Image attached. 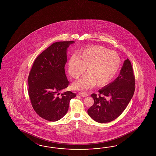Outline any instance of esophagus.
I'll return each instance as SVG.
<instances>
[{
	"label": "esophagus",
	"mask_w": 156,
	"mask_h": 156,
	"mask_svg": "<svg viewBox=\"0 0 156 156\" xmlns=\"http://www.w3.org/2000/svg\"><path fill=\"white\" fill-rule=\"evenodd\" d=\"M79 95L80 96H82V97H87L89 96V95L86 93H83V92H81V93H79Z\"/></svg>",
	"instance_id": "34e87169"
}]
</instances>
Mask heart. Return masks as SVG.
I'll use <instances>...</instances> for the list:
<instances>
[{"label": "heart", "mask_w": 156, "mask_h": 156, "mask_svg": "<svg viewBox=\"0 0 156 156\" xmlns=\"http://www.w3.org/2000/svg\"><path fill=\"white\" fill-rule=\"evenodd\" d=\"M118 54L99 46L87 47L77 57H71L67 63L68 71L74 79H78L85 72V76L73 83V89L86 90L97 85H107L116 75L120 66Z\"/></svg>", "instance_id": "heart-1"}]
</instances>
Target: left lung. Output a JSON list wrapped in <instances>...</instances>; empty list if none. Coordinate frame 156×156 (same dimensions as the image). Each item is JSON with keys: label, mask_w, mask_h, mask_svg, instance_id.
I'll list each match as a JSON object with an SVG mask.
<instances>
[{"label": "left lung", "mask_w": 156, "mask_h": 156, "mask_svg": "<svg viewBox=\"0 0 156 156\" xmlns=\"http://www.w3.org/2000/svg\"><path fill=\"white\" fill-rule=\"evenodd\" d=\"M134 90V75L132 64L127 58L116 79L100 89L99 96L96 94H91L94 103L87 110L89 115L98 123L113 121L126 109Z\"/></svg>", "instance_id": "obj_1"}]
</instances>
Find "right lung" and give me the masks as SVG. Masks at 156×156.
Returning <instances> with one entry per match:
<instances>
[{
	"instance_id": "right-lung-1",
	"label": "right lung",
	"mask_w": 156,
	"mask_h": 156,
	"mask_svg": "<svg viewBox=\"0 0 156 156\" xmlns=\"http://www.w3.org/2000/svg\"><path fill=\"white\" fill-rule=\"evenodd\" d=\"M74 41L53 43L37 57L28 76V94L33 109L44 119L56 122L66 115L76 95L62 93L69 85L65 66L67 51Z\"/></svg>"
}]
</instances>
